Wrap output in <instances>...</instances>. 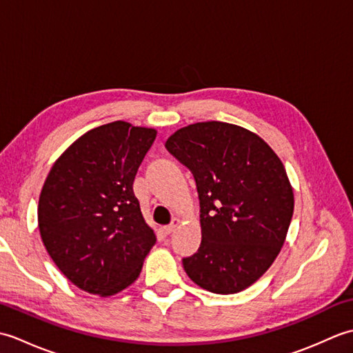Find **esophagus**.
<instances>
[{"instance_id": "obj_1", "label": "esophagus", "mask_w": 353, "mask_h": 353, "mask_svg": "<svg viewBox=\"0 0 353 353\" xmlns=\"http://www.w3.org/2000/svg\"><path fill=\"white\" fill-rule=\"evenodd\" d=\"M179 224H181V220H179V219H172V221H171L170 224H167V226L163 228V230L167 232V234H172V232H174V230L177 229Z\"/></svg>"}]
</instances>
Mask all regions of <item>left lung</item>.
Here are the masks:
<instances>
[{
  "label": "left lung",
  "mask_w": 353,
  "mask_h": 353,
  "mask_svg": "<svg viewBox=\"0 0 353 353\" xmlns=\"http://www.w3.org/2000/svg\"><path fill=\"white\" fill-rule=\"evenodd\" d=\"M165 147L192 172L200 200L201 244L182 259L186 274L215 294L250 287L279 254L294 211L283 163L258 134L220 121L183 127Z\"/></svg>",
  "instance_id": "left-lung-1"
}]
</instances>
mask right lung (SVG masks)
<instances>
[{"instance_id": "add662e5", "label": "right lung", "mask_w": 353, "mask_h": 353, "mask_svg": "<svg viewBox=\"0 0 353 353\" xmlns=\"http://www.w3.org/2000/svg\"><path fill=\"white\" fill-rule=\"evenodd\" d=\"M154 129L114 121L89 130L52 165L37 223L51 259L86 292L114 296L138 279L156 244L133 181Z\"/></svg>"}]
</instances>
